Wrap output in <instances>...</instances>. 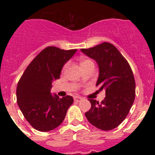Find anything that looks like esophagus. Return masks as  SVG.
Here are the masks:
<instances>
[{"label":"esophagus","mask_w":155,"mask_h":155,"mask_svg":"<svg viewBox=\"0 0 155 155\" xmlns=\"http://www.w3.org/2000/svg\"><path fill=\"white\" fill-rule=\"evenodd\" d=\"M74 101H76V102H81V101L83 99V98H81V97L80 96H74Z\"/></svg>","instance_id":"34e87169"}]
</instances>
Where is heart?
Segmentation results:
<instances>
[{
    "instance_id": "1",
    "label": "heart",
    "mask_w": 155,
    "mask_h": 155,
    "mask_svg": "<svg viewBox=\"0 0 155 155\" xmlns=\"http://www.w3.org/2000/svg\"><path fill=\"white\" fill-rule=\"evenodd\" d=\"M92 61H90V60H88V59H81L80 61V64L81 66H83V65H85V64H89V63H91ZM67 68V65H65V67H64V68Z\"/></svg>"
}]
</instances>
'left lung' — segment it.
<instances>
[{"label":"left lung","mask_w":155,"mask_h":155,"mask_svg":"<svg viewBox=\"0 0 155 155\" xmlns=\"http://www.w3.org/2000/svg\"><path fill=\"white\" fill-rule=\"evenodd\" d=\"M81 51L97 63L96 86L99 91L105 90V97L101 103L89 99L91 107L85 113L86 118L100 130H113L125 120L134 102L136 84L130 66L109 42L81 49Z\"/></svg>","instance_id":"8db88e82"}]
</instances>
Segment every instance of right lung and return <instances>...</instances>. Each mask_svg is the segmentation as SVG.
Wrapping results in <instances>:
<instances>
[{
    "label": "right lung",
    "instance_id": "add662e5",
    "mask_svg": "<svg viewBox=\"0 0 155 155\" xmlns=\"http://www.w3.org/2000/svg\"><path fill=\"white\" fill-rule=\"evenodd\" d=\"M77 50L49 46L39 53L23 73L16 91L17 102L25 118L35 130L47 132L62 124L74 99L52 94V82L60 78L64 64Z\"/></svg>",
    "mask_w": 155,
    "mask_h": 155
}]
</instances>
